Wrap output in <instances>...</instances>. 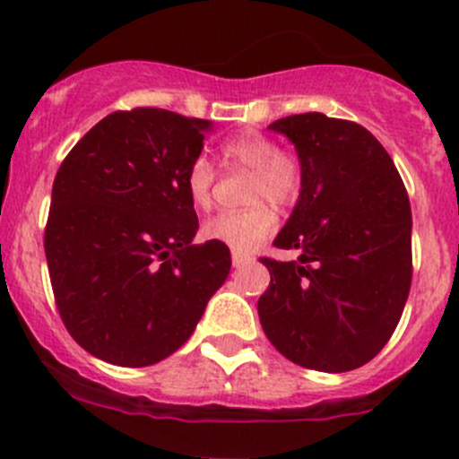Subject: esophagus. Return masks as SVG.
<instances>
[{"mask_svg":"<svg viewBox=\"0 0 459 459\" xmlns=\"http://www.w3.org/2000/svg\"><path fill=\"white\" fill-rule=\"evenodd\" d=\"M230 259H233V268H244L253 262V257H248V255H244V253H238V250H233Z\"/></svg>","mask_w":459,"mask_h":459,"instance_id":"34e87169","label":"esophagus"}]
</instances>
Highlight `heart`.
I'll use <instances>...</instances> for the list:
<instances>
[{"instance_id":"obj_1","label":"heart","mask_w":459,"mask_h":459,"mask_svg":"<svg viewBox=\"0 0 459 459\" xmlns=\"http://www.w3.org/2000/svg\"><path fill=\"white\" fill-rule=\"evenodd\" d=\"M221 156L230 167L253 171L250 202L255 206L244 211H221L204 221L202 238L229 246L238 253H253L277 229V213L273 206L259 200H270L277 206H290L303 186V165L297 153L283 152L279 144L262 132H242L221 144ZM215 167L204 156L193 158L185 173V191L195 209L213 204Z\"/></svg>"}]
</instances>
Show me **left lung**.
<instances>
[{
    "instance_id": "1",
    "label": "left lung",
    "mask_w": 459,
    "mask_h": 459,
    "mask_svg": "<svg viewBox=\"0 0 459 459\" xmlns=\"http://www.w3.org/2000/svg\"><path fill=\"white\" fill-rule=\"evenodd\" d=\"M297 149L303 186L274 239L294 262L264 257L257 312L292 363L350 371L392 339L411 288V206L385 147L359 123L307 112L268 125Z\"/></svg>"
}]
</instances>
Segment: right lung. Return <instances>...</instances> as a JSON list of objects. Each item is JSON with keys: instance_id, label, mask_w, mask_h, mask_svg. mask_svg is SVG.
Here are the masks:
<instances>
[{"instance_id": "obj_1", "label": "right lung", "mask_w": 459, "mask_h": 459, "mask_svg": "<svg viewBox=\"0 0 459 459\" xmlns=\"http://www.w3.org/2000/svg\"><path fill=\"white\" fill-rule=\"evenodd\" d=\"M209 120L169 109L114 112L56 171L46 224L52 292L67 332L120 368L171 356L226 281V246L191 244L197 215L185 173Z\"/></svg>"}]
</instances>
